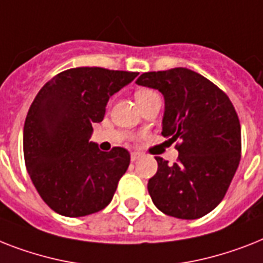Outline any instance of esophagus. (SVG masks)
Returning a JSON list of instances; mask_svg holds the SVG:
<instances>
[{"label": "esophagus", "instance_id": "34e87169", "mask_svg": "<svg viewBox=\"0 0 263 263\" xmlns=\"http://www.w3.org/2000/svg\"><path fill=\"white\" fill-rule=\"evenodd\" d=\"M140 157H142V154L140 153H135V151H134V153H131V161L132 162H136Z\"/></svg>", "mask_w": 263, "mask_h": 263}]
</instances>
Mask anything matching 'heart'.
<instances>
[{
	"instance_id": "obj_1",
	"label": "heart",
	"mask_w": 263,
	"mask_h": 263,
	"mask_svg": "<svg viewBox=\"0 0 263 263\" xmlns=\"http://www.w3.org/2000/svg\"><path fill=\"white\" fill-rule=\"evenodd\" d=\"M154 95H157V93H155L154 90H151V89H140V90H138L135 93L136 101L142 102L144 101V100H147V98H150L151 96Z\"/></svg>"
}]
</instances>
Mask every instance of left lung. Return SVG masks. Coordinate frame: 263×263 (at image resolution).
<instances>
[{
  "instance_id": "1",
  "label": "left lung",
  "mask_w": 263,
  "mask_h": 263,
  "mask_svg": "<svg viewBox=\"0 0 263 263\" xmlns=\"http://www.w3.org/2000/svg\"><path fill=\"white\" fill-rule=\"evenodd\" d=\"M136 83L163 95L162 135L177 142L178 150L173 165L155 157L157 174L147 185L153 202L178 219L205 216L220 204L240 162V123L231 100L205 77L183 67L144 72Z\"/></svg>"
}]
</instances>
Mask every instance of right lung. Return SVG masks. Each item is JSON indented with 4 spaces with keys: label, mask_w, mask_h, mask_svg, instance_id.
I'll use <instances>...</instances> for the list:
<instances>
[{
    "label": "right lung",
    "mask_w": 263,
    "mask_h": 263,
    "mask_svg": "<svg viewBox=\"0 0 263 263\" xmlns=\"http://www.w3.org/2000/svg\"><path fill=\"white\" fill-rule=\"evenodd\" d=\"M139 72L76 67L51 78L29 106L23 150L43 201L59 215L80 217L105 208L128 166L129 153L89 142L112 95Z\"/></svg>",
    "instance_id": "add662e5"
}]
</instances>
